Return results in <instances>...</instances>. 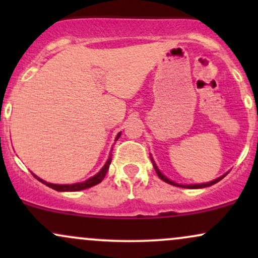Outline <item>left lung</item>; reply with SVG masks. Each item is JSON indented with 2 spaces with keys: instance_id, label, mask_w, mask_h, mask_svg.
Listing matches in <instances>:
<instances>
[{
  "instance_id": "obj_1",
  "label": "left lung",
  "mask_w": 258,
  "mask_h": 258,
  "mask_svg": "<svg viewBox=\"0 0 258 258\" xmlns=\"http://www.w3.org/2000/svg\"><path fill=\"white\" fill-rule=\"evenodd\" d=\"M150 159H152V161H153V165H154V168H155L156 173H158V176L160 177V179H162V180H164V182L168 183V184H172V185H176V186H182V188H189V189H200V188H205V186H210V185L215 184V183L220 182V180H221L222 178H224V177L227 176V173H226V174H223V176H222V177H218L217 179H214V180H211V182H209V183H203V184H178V183H174L173 180L168 179L167 177H165L164 174H162L161 172H160V171H159V168H158V166H156V165H155V162H154L153 158H150Z\"/></svg>"
}]
</instances>
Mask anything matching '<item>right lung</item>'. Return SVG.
Returning <instances> with one entry per match:
<instances>
[{
    "label": "right lung",
    "mask_w": 258,
    "mask_h": 258,
    "mask_svg": "<svg viewBox=\"0 0 258 258\" xmlns=\"http://www.w3.org/2000/svg\"><path fill=\"white\" fill-rule=\"evenodd\" d=\"M121 136V132L117 135V137L115 141H117L119 139V137ZM111 162V154L109 155V159L106 160L105 165L104 166L102 167V170L99 171L98 173L94 174L93 177H91V178H88L87 180H85V182L82 183H75V184H53V183H48L46 182V180L38 178L37 176H35L34 173H32V176L35 177V178H37L40 182H42L43 184H46L47 186H49V188L54 189V190H58V191H78V190H84V189H87V188H91V186L98 184V183H100L103 180V178L105 177L106 172H108L109 170V165H110Z\"/></svg>",
    "instance_id": "obj_1"
}]
</instances>
